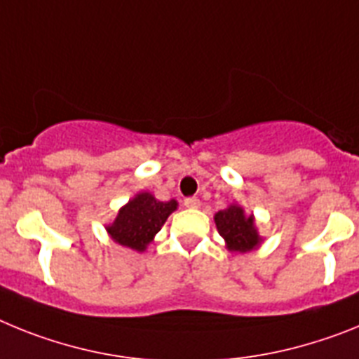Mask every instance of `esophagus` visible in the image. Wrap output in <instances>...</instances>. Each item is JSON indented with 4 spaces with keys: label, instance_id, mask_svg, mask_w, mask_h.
<instances>
[{
    "label": "esophagus",
    "instance_id": "1",
    "mask_svg": "<svg viewBox=\"0 0 359 359\" xmlns=\"http://www.w3.org/2000/svg\"><path fill=\"white\" fill-rule=\"evenodd\" d=\"M184 205L189 208V210H197L201 208V201L197 197H189V198H184Z\"/></svg>",
    "mask_w": 359,
    "mask_h": 359
}]
</instances>
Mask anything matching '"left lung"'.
Wrapping results in <instances>:
<instances>
[{
	"label": "left lung",
	"mask_w": 359,
	"mask_h": 359,
	"mask_svg": "<svg viewBox=\"0 0 359 359\" xmlns=\"http://www.w3.org/2000/svg\"><path fill=\"white\" fill-rule=\"evenodd\" d=\"M215 224L229 253H249L264 242V236L258 233L255 215H245L244 208L235 202L215 213Z\"/></svg>",
	"instance_id": "obj_1"
}]
</instances>
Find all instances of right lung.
I'll list each match as a JSON object with an SVG mask.
<instances>
[{
  "mask_svg": "<svg viewBox=\"0 0 359 359\" xmlns=\"http://www.w3.org/2000/svg\"><path fill=\"white\" fill-rule=\"evenodd\" d=\"M177 208L175 198L161 202L149 191H139L121 208L114 222L106 224V233L115 244L144 253Z\"/></svg>",
  "mask_w": 359,
  "mask_h": 359,
  "instance_id": "obj_1",
  "label": "right lung"
}]
</instances>
